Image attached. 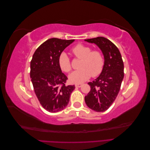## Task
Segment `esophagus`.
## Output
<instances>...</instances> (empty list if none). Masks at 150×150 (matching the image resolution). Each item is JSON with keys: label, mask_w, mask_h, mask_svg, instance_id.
<instances>
[{"label": "esophagus", "mask_w": 150, "mask_h": 150, "mask_svg": "<svg viewBox=\"0 0 150 150\" xmlns=\"http://www.w3.org/2000/svg\"><path fill=\"white\" fill-rule=\"evenodd\" d=\"M82 86H83L82 84H76L75 85V86H76V88H81Z\"/></svg>", "instance_id": "obj_1"}]
</instances>
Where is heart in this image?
<instances>
[{
    "instance_id": "obj_1",
    "label": "heart",
    "mask_w": 150,
    "mask_h": 150,
    "mask_svg": "<svg viewBox=\"0 0 150 150\" xmlns=\"http://www.w3.org/2000/svg\"><path fill=\"white\" fill-rule=\"evenodd\" d=\"M77 59H81L80 69L74 71L69 76L71 82L82 83L91 78L96 77L103 71L105 59L103 52L98 49L92 50L91 47L84 44H77L72 49ZM58 64L61 69L65 72H69L72 69L71 62L69 57L64 52L59 57Z\"/></svg>"
}]
</instances>
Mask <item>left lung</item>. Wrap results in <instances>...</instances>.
Masks as SVG:
<instances>
[{"instance_id": "obj_1", "label": "left lung", "mask_w": 150, "mask_h": 150, "mask_svg": "<svg viewBox=\"0 0 150 150\" xmlns=\"http://www.w3.org/2000/svg\"><path fill=\"white\" fill-rule=\"evenodd\" d=\"M101 49L105 59L103 72L93 82L88 83L91 90L84 98L87 106L96 112L106 111L115 101L124 78V64L121 53L110 40L103 38L86 39Z\"/></svg>"}]
</instances>
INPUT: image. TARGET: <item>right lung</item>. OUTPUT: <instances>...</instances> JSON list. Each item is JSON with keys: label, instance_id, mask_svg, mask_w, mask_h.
<instances>
[{"label": "right lung", "instance_id": "obj_1", "mask_svg": "<svg viewBox=\"0 0 150 150\" xmlns=\"http://www.w3.org/2000/svg\"><path fill=\"white\" fill-rule=\"evenodd\" d=\"M74 39L51 38L38 47L30 61V76L35 94L41 106L50 112L67 106L74 85L66 86L67 76L58 64L59 57Z\"/></svg>", "mask_w": 150, "mask_h": 150}]
</instances>
